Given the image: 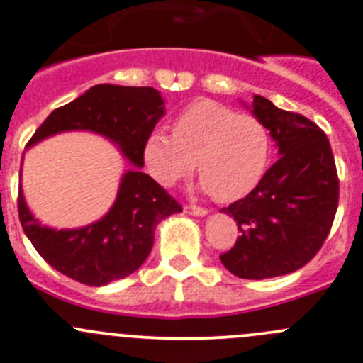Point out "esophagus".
<instances>
[{
  "label": "esophagus",
  "instance_id": "esophagus-1",
  "mask_svg": "<svg viewBox=\"0 0 363 363\" xmlns=\"http://www.w3.org/2000/svg\"><path fill=\"white\" fill-rule=\"evenodd\" d=\"M184 213H189V215H195V216H204V215H208V209L201 208V206H195V204H186Z\"/></svg>",
  "mask_w": 363,
  "mask_h": 363
}]
</instances>
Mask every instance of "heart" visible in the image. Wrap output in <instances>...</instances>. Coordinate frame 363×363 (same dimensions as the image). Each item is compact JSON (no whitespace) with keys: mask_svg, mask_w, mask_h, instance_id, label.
Masks as SVG:
<instances>
[{"mask_svg":"<svg viewBox=\"0 0 363 363\" xmlns=\"http://www.w3.org/2000/svg\"><path fill=\"white\" fill-rule=\"evenodd\" d=\"M272 141L269 128L252 114L197 100L175 116L172 134L155 128L143 145L148 174L161 186H175L199 162L204 188L218 202L247 197L265 177Z\"/></svg>","mask_w":363,"mask_h":363,"instance_id":"obj_1","label":"heart"}]
</instances>
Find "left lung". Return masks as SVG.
Segmentation results:
<instances>
[{
  "label": "left lung",
  "instance_id": "1",
  "mask_svg": "<svg viewBox=\"0 0 363 363\" xmlns=\"http://www.w3.org/2000/svg\"><path fill=\"white\" fill-rule=\"evenodd\" d=\"M252 114L270 130L279 159L256 189L222 209L240 236L220 259L242 279H267L296 272L319 252L338 208V175L319 125L259 94Z\"/></svg>",
  "mask_w": 363,
  "mask_h": 363
}]
</instances>
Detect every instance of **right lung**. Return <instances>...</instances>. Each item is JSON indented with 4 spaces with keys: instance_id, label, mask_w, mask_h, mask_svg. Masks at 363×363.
Here are the masks:
<instances>
[{
    "instance_id": "right-lung-1",
    "label": "right lung",
    "mask_w": 363,
    "mask_h": 363,
    "mask_svg": "<svg viewBox=\"0 0 363 363\" xmlns=\"http://www.w3.org/2000/svg\"><path fill=\"white\" fill-rule=\"evenodd\" d=\"M154 87L98 84L77 100L53 111L26 147L66 130H91L109 138L138 168L125 172L116 202L98 222L57 231L40 225L19 188L18 211L23 231L46 263L89 286L123 279L140 269L154 245V229L182 208L150 175L141 172L147 135L164 114Z\"/></svg>"
}]
</instances>
